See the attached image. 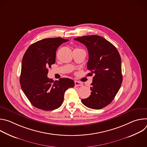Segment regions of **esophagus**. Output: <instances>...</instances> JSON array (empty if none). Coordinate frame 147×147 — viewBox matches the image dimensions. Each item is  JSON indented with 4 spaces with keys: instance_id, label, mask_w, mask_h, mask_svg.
Wrapping results in <instances>:
<instances>
[{
    "instance_id": "1",
    "label": "esophagus",
    "mask_w": 147,
    "mask_h": 147,
    "mask_svg": "<svg viewBox=\"0 0 147 147\" xmlns=\"http://www.w3.org/2000/svg\"><path fill=\"white\" fill-rule=\"evenodd\" d=\"M74 84H75V86L76 87H80V86H82V84L81 82L77 81H74Z\"/></svg>"
}]
</instances>
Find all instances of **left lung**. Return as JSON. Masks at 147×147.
<instances>
[{
  "label": "left lung",
  "mask_w": 147,
  "mask_h": 147,
  "mask_svg": "<svg viewBox=\"0 0 147 147\" xmlns=\"http://www.w3.org/2000/svg\"><path fill=\"white\" fill-rule=\"evenodd\" d=\"M87 48L89 59L88 76L93 77L91 94L82 103L87 107L100 109L110 104L119 91L123 80L121 57L116 47L98 35H87L74 38Z\"/></svg>",
  "instance_id": "1"
}]
</instances>
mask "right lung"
<instances>
[{"mask_svg": "<svg viewBox=\"0 0 147 147\" xmlns=\"http://www.w3.org/2000/svg\"><path fill=\"white\" fill-rule=\"evenodd\" d=\"M68 39L51 38L31 45L22 60L20 78L21 87L31 103L43 111H53L63 102L65 91L74 87L68 78L54 81L47 77L48 69L54 64L58 47Z\"/></svg>", "mask_w": 147, "mask_h": 147, "instance_id": "right-lung-1", "label": "right lung"}]
</instances>
